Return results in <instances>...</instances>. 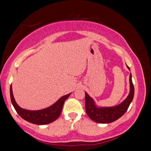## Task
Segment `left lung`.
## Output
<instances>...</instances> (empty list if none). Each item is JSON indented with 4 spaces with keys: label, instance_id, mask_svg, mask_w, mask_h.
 <instances>
[{
    "label": "left lung",
    "instance_id": "obj_1",
    "mask_svg": "<svg viewBox=\"0 0 151 151\" xmlns=\"http://www.w3.org/2000/svg\"><path fill=\"white\" fill-rule=\"evenodd\" d=\"M127 68L130 70L128 66ZM130 91L127 97L120 104L113 107H99L88 94L85 92V108L86 114L92 120L97 123L108 124L120 118L127 112L130 103L133 100L134 87L132 80V74L129 75Z\"/></svg>",
    "mask_w": 151,
    "mask_h": 151
}]
</instances>
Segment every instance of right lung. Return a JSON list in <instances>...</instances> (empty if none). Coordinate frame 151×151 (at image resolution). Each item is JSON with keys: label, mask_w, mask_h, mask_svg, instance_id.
I'll return each instance as SVG.
<instances>
[{"label": "right lung", "mask_w": 151, "mask_h": 151, "mask_svg": "<svg viewBox=\"0 0 151 151\" xmlns=\"http://www.w3.org/2000/svg\"><path fill=\"white\" fill-rule=\"evenodd\" d=\"M10 92L12 104L18 115L24 120L38 125L47 124L56 120L60 115L65 101L71 94L69 93L68 95L62 96L57 102L48 108L39 110H28L20 108L16 103L12 93V85L10 86Z\"/></svg>", "instance_id": "1"}]
</instances>
